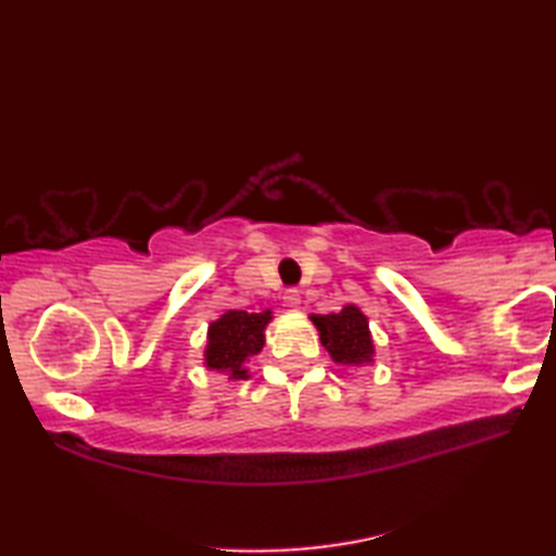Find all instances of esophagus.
<instances>
[{"instance_id":"1","label":"esophagus","mask_w":556,"mask_h":556,"mask_svg":"<svg viewBox=\"0 0 556 556\" xmlns=\"http://www.w3.org/2000/svg\"><path fill=\"white\" fill-rule=\"evenodd\" d=\"M285 305L289 311H299L301 308V293L296 289L285 291Z\"/></svg>"}]
</instances>
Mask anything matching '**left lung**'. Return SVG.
Masks as SVG:
<instances>
[{
	"mask_svg": "<svg viewBox=\"0 0 556 556\" xmlns=\"http://www.w3.org/2000/svg\"><path fill=\"white\" fill-rule=\"evenodd\" d=\"M311 320L320 332L323 346L337 365L361 368V365H370L375 361L368 317L358 305L346 303L339 313L311 315Z\"/></svg>",
	"mask_w": 556,
	"mask_h": 556,
	"instance_id": "1",
	"label": "left lung"
}]
</instances>
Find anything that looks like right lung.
Listing matches in <instances>:
<instances>
[{
    "label": "right lung",
    "instance_id": "obj_1",
    "mask_svg": "<svg viewBox=\"0 0 556 556\" xmlns=\"http://www.w3.org/2000/svg\"><path fill=\"white\" fill-rule=\"evenodd\" d=\"M271 311L245 313L227 311L207 327V346L203 353L205 368L227 375L229 380H248V358L265 346V327L271 323Z\"/></svg>",
    "mask_w": 556,
    "mask_h": 556
}]
</instances>
